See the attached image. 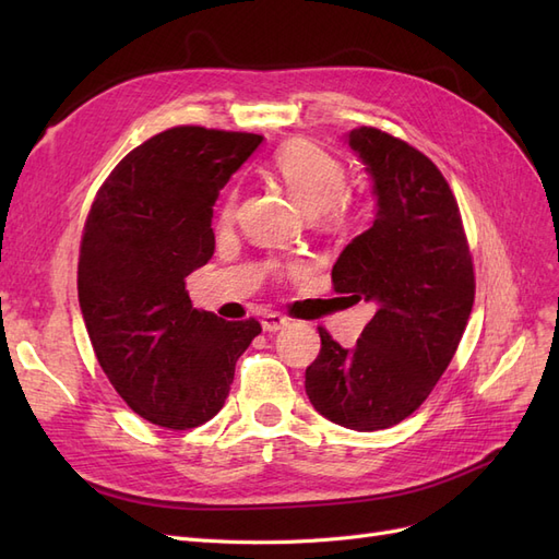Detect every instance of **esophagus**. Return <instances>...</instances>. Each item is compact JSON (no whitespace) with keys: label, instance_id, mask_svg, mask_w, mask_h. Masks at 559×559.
<instances>
[{"label":"esophagus","instance_id":"esophagus-1","mask_svg":"<svg viewBox=\"0 0 559 559\" xmlns=\"http://www.w3.org/2000/svg\"><path fill=\"white\" fill-rule=\"evenodd\" d=\"M292 324V319L289 317H284V314H280V312H265L263 317H261V326H263V331H282V329H286Z\"/></svg>","mask_w":559,"mask_h":559}]
</instances>
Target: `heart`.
Returning a JSON list of instances; mask_svg holds the SVG:
<instances>
[{"label": "heart", "instance_id": "b5f03b06", "mask_svg": "<svg viewBox=\"0 0 559 559\" xmlns=\"http://www.w3.org/2000/svg\"><path fill=\"white\" fill-rule=\"evenodd\" d=\"M273 170L308 214H321L331 224L343 222L347 216V202L343 198L347 189V170L329 151L308 140L286 142L273 156ZM233 216L235 193L222 210L224 222H230Z\"/></svg>", "mask_w": 559, "mask_h": 559}]
</instances>
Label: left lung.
Instances as JSON below:
<instances>
[{
    "mask_svg": "<svg viewBox=\"0 0 559 559\" xmlns=\"http://www.w3.org/2000/svg\"><path fill=\"white\" fill-rule=\"evenodd\" d=\"M347 144L366 165L376 222L333 265V289L376 308L352 349L319 329L306 370L314 411L354 431H378L413 415L445 373L476 296L462 214L441 170L378 128Z\"/></svg>",
    "mask_w": 559,
    "mask_h": 559,
    "instance_id": "8db88e82",
    "label": "left lung"
}]
</instances>
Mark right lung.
Returning a JSON list of instances; mask_svg holds the SVG:
<instances>
[{
  "instance_id": "add662e5",
  "label": "right lung",
  "mask_w": 559,
  "mask_h": 559,
  "mask_svg": "<svg viewBox=\"0 0 559 559\" xmlns=\"http://www.w3.org/2000/svg\"><path fill=\"white\" fill-rule=\"evenodd\" d=\"M263 142L179 126L132 148L99 186L83 226L79 306L95 357L151 425H205L230 392L257 319L195 310L186 277L214 253L212 205Z\"/></svg>"
}]
</instances>
